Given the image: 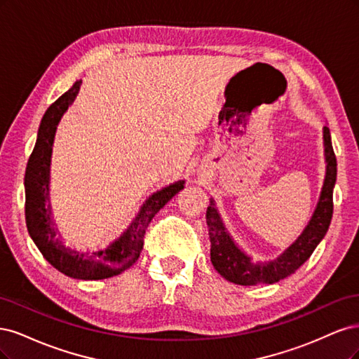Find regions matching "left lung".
<instances>
[{"mask_svg": "<svg viewBox=\"0 0 359 359\" xmlns=\"http://www.w3.org/2000/svg\"><path fill=\"white\" fill-rule=\"evenodd\" d=\"M323 156H325V179L320 189L316 209L311 215L303 233L287 246L279 257L270 261H253L243 250L226 229L221 213L213 198L207 207L205 219L210 237V259L215 270L228 282L236 285L252 286L262 283H276L291 276L310 258L316 246L325 237L332 217V191L337 179V161L332 150L330 128L323 126Z\"/></svg>", "mask_w": 359, "mask_h": 359, "instance_id": "1", "label": "left lung"}]
</instances>
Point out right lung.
<instances>
[{"mask_svg": "<svg viewBox=\"0 0 359 359\" xmlns=\"http://www.w3.org/2000/svg\"><path fill=\"white\" fill-rule=\"evenodd\" d=\"M82 80L68 89L46 110L37 142L25 171V219L28 233L44 259L68 277L77 280H101L128 270L140 257L146 228L154 216L184 188V180L170 183L149 195L123 233L110 245L95 252H80L65 246L52 216L50 161L56 128L64 113L74 102Z\"/></svg>", "mask_w": 359, "mask_h": 359, "instance_id": "add662e5", "label": "right lung"}]
</instances>
